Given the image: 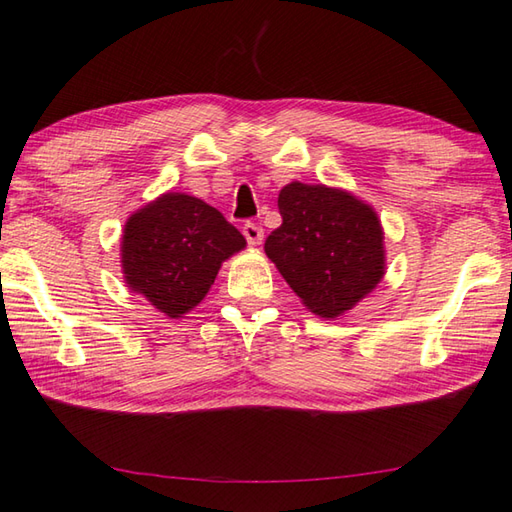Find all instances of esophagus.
I'll list each match as a JSON object with an SVG mask.
<instances>
[{
	"instance_id": "obj_1",
	"label": "esophagus",
	"mask_w": 512,
	"mask_h": 512,
	"mask_svg": "<svg viewBox=\"0 0 512 512\" xmlns=\"http://www.w3.org/2000/svg\"><path fill=\"white\" fill-rule=\"evenodd\" d=\"M244 237L250 246H259L264 239V228L248 222V224H244Z\"/></svg>"
}]
</instances>
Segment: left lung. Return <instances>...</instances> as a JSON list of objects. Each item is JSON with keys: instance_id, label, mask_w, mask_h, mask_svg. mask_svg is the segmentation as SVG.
Wrapping results in <instances>:
<instances>
[{"instance_id": "8db88e82", "label": "left lung", "mask_w": 512, "mask_h": 512, "mask_svg": "<svg viewBox=\"0 0 512 512\" xmlns=\"http://www.w3.org/2000/svg\"><path fill=\"white\" fill-rule=\"evenodd\" d=\"M277 206L282 226L264 250L310 313L337 319L382 282L384 228L364 199L344 188L290 182Z\"/></svg>"}]
</instances>
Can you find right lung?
<instances>
[{
    "label": "right lung",
    "instance_id": "add662e5",
    "mask_svg": "<svg viewBox=\"0 0 512 512\" xmlns=\"http://www.w3.org/2000/svg\"><path fill=\"white\" fill-rule=\"evenodd\" d=\"M244 248V235L217 208L168 190L126 219L119 259L126 286L179 319L199 306L222 264Z\"/></svg>",
    "mask_w": 512,
    "mask_h": 512
}]
</instances>
